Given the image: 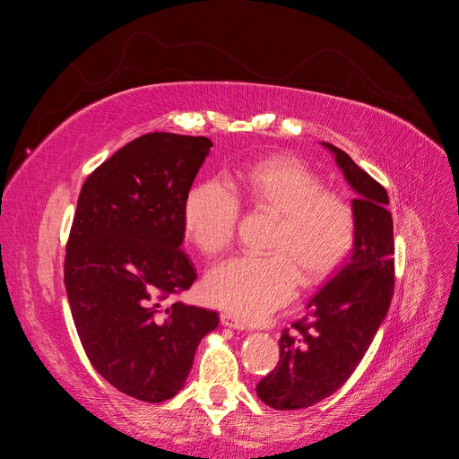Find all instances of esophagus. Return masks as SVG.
Here are the masks:
<instances>
[{
	"label": "esophagus",
	"mask_w": 459,
	"mask_h": 459,
	"mask_svg": "<svg viewBox=\"0 0 459 459\" xmlns=\"http://www.w3.org/2000/svg\"><path fill=\"white\" fill-rule=\"evenodd\" d=\"M220 322L224 327H231V329H238V331H243L247 329V322L243 317H238L235 314H230V312H224L220 316Z\"/></svg>",
	"instance_id": "esophagus-1"
}]
</instances>
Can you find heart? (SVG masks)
<instances>
[{
	"mask_svg": "<svg viewBox=\"0 0 459 459\" xmlns=\"http://www.w3.org/2000/svg\"><path fill=\"white\" fill-rule=\"evenodd\" d=\"M239 199L275 218L268 256H238L212 268L204 295L214 307L241 317H262L304 287L335 273L354 243V211L327 191L307 164L275 155L247 166L231 179ZM239 201L220 182H203L184 204L186 238L206 256L224 253L239 221Z\"/></svg>",
	"mask_w": 459,
	"mask_h": 459,
	"instance_id": "1",
	"label": "heart"
}]
</instances>
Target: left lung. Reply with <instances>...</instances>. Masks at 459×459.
<instances>
[{"label": "left lung", "mask_w": 459, "mask_h": 459, "mask_svg": "<svg viewBox=\"0 0 459 459\" xmlns=\"http://www.w3.org/2000/svg\"><path fill=\"white\" fill-rule=\"evenodd\" d=\"M324 145L356 191L354 247L312 297L310 314L281 333L280 362L256 385L258 398L273 410L308 408L339 391L362 362L394 293L386 191L342 149Z\"/></svg>", "instance_id": "8db88e82"}]
</instances>
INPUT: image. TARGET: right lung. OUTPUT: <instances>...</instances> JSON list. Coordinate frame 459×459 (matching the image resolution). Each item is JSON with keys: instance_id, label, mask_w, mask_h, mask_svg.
Instances as JSON below:
<instances>
[{"instance_id": "right-lung-1", "label": "right lung", "mask_w": 459, "mask_h": 459, "mask_svg": "<svg viewBox=\"0 0 459 459\" xmlns=\"http://www.w3.org/2000/svg\"><path fill=\"white\" fill-rule=\"evenodd\" d=\"M212 142L145 134L82 186L65 287L86 356L120 393L164 402L179 393L218 314L169 302L197 280L182 251L184 204Z\"/></svg>"}]
</instances>
